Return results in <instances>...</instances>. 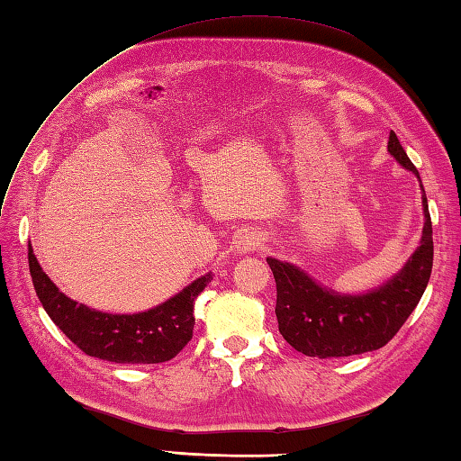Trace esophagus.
I'll return each instance as SVG.
<instances>
[{"label": "esophagus", "mask_w": 461, "mask_h": 461, "mask_svg": "<svg viewBox=\"0 0 461 461\" xmlns=\"http://www.w3.org/2000/svg\"><path fill=\"white\" fill-rule=\"evenodd\" d=\"M263 246V238L258 231H241L236 240V251L238 253H251Z\"/></svg>", "instance_id": "34e87169"}]
</instances>
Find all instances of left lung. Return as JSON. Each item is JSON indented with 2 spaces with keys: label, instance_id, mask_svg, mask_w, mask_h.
Masks as SVG:
<instances>
[{
  "label": "left lung",
  "instance_id": "8db88e82",
  "mask_svg": "<svg viewBox=\"0 0 461 461\" xmlns=\"http://www.w3.org/2000/svg\"><path fill=\"white\" fill-rule=\"evenodd\" d=\"M388 152L418 178L424 210L422 240L396 276L376 289L345 295L321 285L289 261L267 258L277 283L276 315L279 332L303 355L339 358L382 348L412 315L428 287L434 263V241L426 190L416 166L410 162L393 131L388 136Z\"/></svg>",
  "mask_w": 461,
  "mask_h": 461
}]
</instances>
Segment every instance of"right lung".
<instances>
[{
	"mask_svg": "<svg viewBox=\"0 0 461 461\" xmlns=\"http://www.w3.org/2000/svg\"><path fill=\"white\" fill-rule=\"evenodd\" d=\"M29 271L47 315L85 355L119 365H156L174 358L194 330V301L213 279L212 271L168 301L132 315H113L68 299L45 276L29 243Z\"/></svg>",
	"mask_w": 461,
	"mask_h": 461,
	"instance_id": "1",
	"label": "right lung"
}]
</instances>
